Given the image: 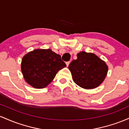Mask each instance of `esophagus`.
<instances>
[{
  "label": "esophagus",
  "instance_id": "esophagus-1",
  "mask_svg": "<svg viewBox=\"0 0 129 129\" xmlns=\"http://www.w3.org/2000/svg\"><path fill=\"white\" fill-rule=\"evenodd\" d=\"M70 61H68V62H66V65H67V66H69V64H70Z\"/></svg>",
  "mask_w": 129,
  "mask_h": 129
}]
</instances>
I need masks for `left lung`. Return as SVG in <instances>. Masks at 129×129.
<instances>
[{"label": "left lung", "mask_w": 129, "mask_h": 129, "mask_svg": "<svg viewBox=\"0 0 129 129\" xmlns=\"http://www.w3.org/2000/svg\"><path fill=\"white\" fill-rule=\"evenodd\" d=\"M69 69L77 85L85 89H93L105 79L108 66L96 54L81 51L77 54V59L70 63Z\"/></svg>", "instance_id": "obj_1"}]
</instances>
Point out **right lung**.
<instances>
[{"instance_id": "add662e5", "label": "right lung", "mask_w": 129, "mask_h": 129, "mask_svg": "<svg viewBox=\"0 0 129 129\" xmlns=\"http://www.w3.org/2000/svg\"><path fill=\"white\" fill-rule=\"evenodd\" d=\"M66 67L59 54L51 49H35L23 57L21 71L29 85L43 88L51 83L59 70Z\"/></svg>"}]
</instances>
